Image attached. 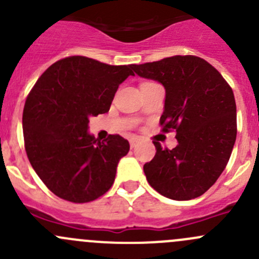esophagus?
Listing matches in <instances>:
<instances>
[{"instance_id":"obj_1","label":"esophagus","mask_w":259,"mask_h":259,"mask_svg":"<svg viewBox=\"0 0 259 259\" xmlns=\"http://www.w3.org/2000/svg\"><path fill=\"white\" fill-rule=\"evenodd\" d=\"M138 144V139L137 138H133V139H130V148H135Z\"/></svg>"}]
</instances>
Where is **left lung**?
Returning a JSON list of instances; mask_svg holds the SVG:
<instances>
[{
	"instance_id": "obj_1",
	"label": "left lung",
	"mask_w": 259,
	"mask_h": 259,
	"mask_svg": "<svg viewBox=\"0 0 259 259\" xmlns=\"http://www.w3.org/2000/svg\"><path fill=\"white\" fill-rule=\"evenodd\" d=\"M135 74L165 89L163 132L177 130L178 145L163 149L144 165L148 183L164 197L189 200L217 182L237 138L233 91L218 70L200 57L173 56L132 65Z\"/></svg>"
}]
</instances>
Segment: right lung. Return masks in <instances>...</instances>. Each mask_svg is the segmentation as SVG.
Returning <instances> with one entry per match:
<instances>
[{
	"instance_id": "obj_1",
	"label": "right lung",
	"mask_w": 259,
	"mask_h": 259,
	"mask_svg": "<svg viewBox=\"0 0 259 259\" xmlns=\"http://www.w3.org/2000/svg\"><path fill=\"white\" fill-rule=\"evenodd\" d=\"M130 69L66 57L51 65L28 94L22 115L26 153L57 197L91 202L113 185L129 142L120 135L100 142L88 132L89 119L109 111L120 83L134 75Z\"/></svg>"
}]
</instances>
